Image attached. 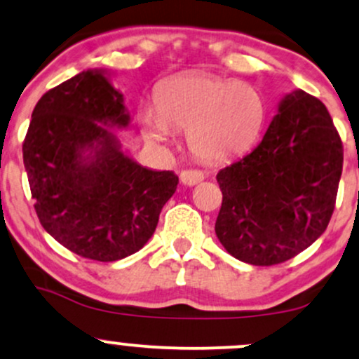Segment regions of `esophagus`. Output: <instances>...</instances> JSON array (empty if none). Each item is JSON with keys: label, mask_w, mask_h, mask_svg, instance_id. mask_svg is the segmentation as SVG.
<instances>
[{"label": "esophagus", "mask_w": 359, "mask_h": 359, "mask_svg": "<svg viewBox=\"0 0 359 359\" xmlns=\"http://www.w3.org/2000/svg\"><path fill=\"white\" fill-rule=\"evenodd\" d=\"M180 180H182V184L185 185H196L203 182L204 174L201 170H192V168H189V170L180 172Z\"/></svg>", "instance_id": "1"}]
</instances>
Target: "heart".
I'll use <instances>...</instances> for the list:
<instances>
[{"label": "heart", "instance_id": "1", "mask_svg": "<svg viewBox=\"0 0 359 359\" xmlns=\"http://www.w3.org/2000/svg\"><path fill=\"white\" fill-rule=\"evenodd\" d=\"M266 106L257 88L209 74H184L156 93L155 114L145 116L147 133L167 143L170 130H187L189 148L205 162H222L257 142Z\"/></svg>", "mask_w": 359, "mask_h": 359}]
</instances>
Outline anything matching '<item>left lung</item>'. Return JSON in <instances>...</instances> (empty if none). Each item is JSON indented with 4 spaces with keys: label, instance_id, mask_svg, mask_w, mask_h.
Wrapping results in <instances>:
<instances>
[{
    "label": "left lung",
    "instance_id": "1",
    "mask_svg": "<svg viewBox=\"0 0 359 359\" xmlns=\"http://www.w3.org/2000/svg\"><path fill=\"white\" fill-rule=\"evenodd\" d=\"M343 172V143L317 97L292 90L259 145L217 174V240L257 266L294 258L327 228Z\"/></svg>",
    "mask_w": 359,
    "mask_h": 359
}]
</instances>
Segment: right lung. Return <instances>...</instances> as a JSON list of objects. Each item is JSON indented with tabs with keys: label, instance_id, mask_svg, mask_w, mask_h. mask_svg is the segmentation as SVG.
I'll return each mask as SVG.
<instances>
[{
	"label": "right lung",
	"instance_id": "right-lung-1",
	"mask_svg": "<svg viewBox=\"0 0 359 359\" xmlns=\"http://www.w3.org/2000/svg\"><path fill=\"white\" fill-rule=\"evenodd\" d=\"M108 76L89 69L45 93L23 142L40 224L96 262L142 250L179 184L174 172L142 167L121 150L108 128H126L130 113Z\"/></svg>",
	"mask_w": 359,
	"mask_h": 359
}]
</instances>
